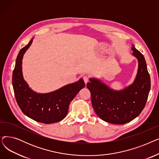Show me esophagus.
Listing matches in <instances>:
<instances>
[{
	"label": "esophagus",
	"instance_id": "1",
	"mask_svg": "<svg viewBox=\"0 0 159 159\" xmlns=\"http://www.w3.org/2000/svg\"><path fill=\"white\" fill-rule=\"evenodd\" d=\"M83 80H84L85 84H87V82L89 80V77L88 76H84V77H83Z\"/></svg>",
	"mask_w": 159,
	"mask_h": 159
}]
</instances>
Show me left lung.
Returning a JSON list of instances; mask_svg holds the SVG:
<instances>
[{"label":"left lung","instance_id":"1","mask_svg":"<svg viewBox=\"0 0 159 159\" xmlns=\"http://www.w3.org/2000/svg\"><path fill=\"white\" fill-rule=\"evenodd\" d=\"M139 62L135 80L132 84L120 91L110 88L96 79H89L87 88L96 114L102 120L115 124H124L138 116L145 107L151 87L149 74L144 57L132 46Z\"/></svg>","mask_w":159,"mask_h":159}]
</instances>
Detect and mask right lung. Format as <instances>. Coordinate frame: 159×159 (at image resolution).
Listing matches in <instances>:
<instances>
[{
  "label": "right lung",
  "instance_id": "right-lung-1",
  "mask_svg": "<svg viewBox=\"0 0 159 159\" xmlns=\"http://www.w3.org/2000/svg\"><path fill=\"white\" fill-rule=\"evenodd\" d=\"M22 48L16 59L12 84L15 97L21 111L30 119L44 124L62 120L68 114L69 105L79 91L85 87L82 79L48 93H37L31 89L24 80L22 60L24 53L32 43Z\"/></svg>",
  "mask_w": 159,
  "mask_h": 159
}]
</instances>
